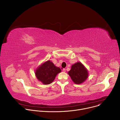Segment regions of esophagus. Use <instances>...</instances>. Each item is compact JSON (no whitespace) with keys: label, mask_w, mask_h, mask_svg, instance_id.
<instances>
[{"label":"esophagus","mask_w":120,"mask_h":120,"mask_svg":"<svg viewBox=\"0 0 120 120\" xmlns=\"http://www.w3.org/2000/svg\"><path fill=\"white\" fill-rule=\"evenodd\" d=\"M63 71L64 72H65V71H66V69H64H64H63Z\"/></svg>","instance_id":"esophagus-1"}]
</instances>
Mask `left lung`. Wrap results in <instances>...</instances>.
<instances>
[{
    "mask_svg": "<svg viewBox=\"0 0 120 120\" xmlns=\"http://www.w3.org/2000/svg\"><path fill=\"white\" fill-rule=\"evenodd\" d=\"M72 80L76 84L82 83L88 77V71L80 62L73 64L68 72Z\"/></svg>",
    "mask_w": 120,
    "mask_h": 120,
    "instance_id": "1",
    "label": "left lung"
}]
</instances>
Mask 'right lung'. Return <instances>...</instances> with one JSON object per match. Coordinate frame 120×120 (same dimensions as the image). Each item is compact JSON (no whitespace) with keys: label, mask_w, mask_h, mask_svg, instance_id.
Wrapping results in <instances>:
<instances>
[{"label":"right lung","mask_w":120,"mask_h":120,"mask_svg":"<svg viewBox=\"0 0 120 120\" xmlns=\"http://www.w3.org/2000/svg\"><path fill=\"white\" fill-rule=\"evenodd\" d=\"M61 72L59 67H56L52 61L47 60L37 68L35 75L38 81L47 85L52 83L57 75Z\"/></svg>","instance_id":"1"}]
</instances>
